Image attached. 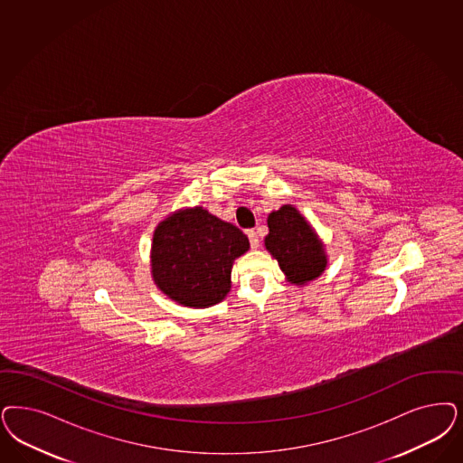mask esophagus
Segmentation results:
<instances>
[{"instance_id":"obj_1","label":"esophagus","mask_w":463,"mask_h":463,"mask_svg":"<svg viewBox=\"0 0 463 463\" xmlns=\"http://www.w3.org/2000/svg\"><path fill=\"white\" fill-rule=\"evenodd\" d=\"M246 234H248V240H250L251 248H253V250L260 248V238H258V232H256V231H248Z\"/></svg>"}]
</instances>
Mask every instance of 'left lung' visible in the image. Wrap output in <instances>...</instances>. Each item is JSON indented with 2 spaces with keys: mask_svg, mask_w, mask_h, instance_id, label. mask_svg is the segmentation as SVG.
<instances>
[{
  "mask_svg": "<svg viewBox=\"0 0 463 463\" xmlns=\"http://www.w3.org/2000/svg\"><path fill=\"white\" fill-rule=\"evenodd\" d=\"M269 236L265 246L279 261L288 282L304 284L317 279L326 267V256L311 225L290 205H284L269 215Z\"/></svg>",
  "mask_w": 463,
  "mask_h": 463,
  "instance_id": "left-lung-1",
  "label": "left lung"
}]
</instances>
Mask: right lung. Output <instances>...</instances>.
I'll return each mask as SVG.
<instances>
[{"mask_svg":"<svg viewBox=\"0 0 463 463\" xmlns=\"http://www.w3.org/2000/svg\"><path fill=\"white\" fill-rule=\"evenodd\" d=\"M248 248L250 241L236 225L202 207L179 210L156 229L152 275L175 303L208 307L227 296L232 261Z\"/></svg>","mask_w":463,"mask_h":463,"instance_id":"1","label":"right lung"}]
</instances>
